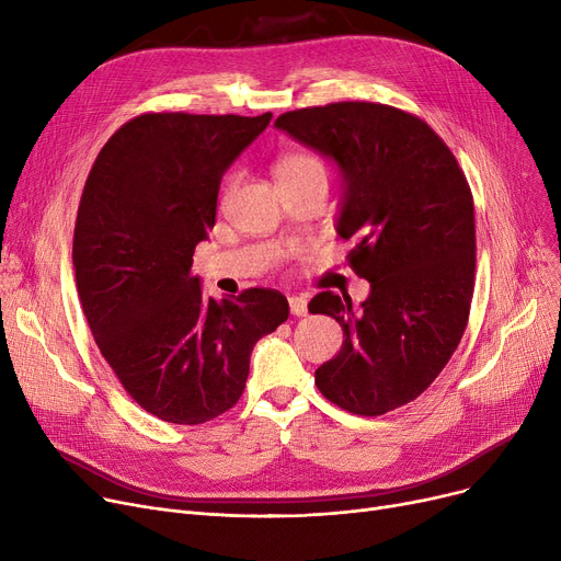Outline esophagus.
<instances>
[{
    "instance_id": "1",
    "label": "esophagus",
    "mask_w": 561,
    "mask_h": 561,
    "mask_svg": "<svg viewBox=\"0 0 561 561\" xmlns=\"http://www.w3.org/2000/svg\"><path fill=\"white\" fill-rule=\"evenodd\" d=\"M288 309H290V313L293 316H307V298H302V296H293V298H288Z\"/></svg>"
}]
</instances>
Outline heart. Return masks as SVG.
I'll list each match as a JSON object with an SVG mask.
<instances>
[{
  "instance_id": "1",
  "label": "heart",
  "mask_w": 561,
  "mask_h": 561,
  "mask_svg": "<svg viewBox=\"0 0 561 561\" xmlns=\"http://www.w3.org/2000/svg\"><path fill=\"white\" fill-rule=\"evenodd\" d=\"M275 176H277L279 184L307 180V176H325V180H328V168L311 152H288V154L277 159ZM233 184H236V174H231L229 180L225 182V195L231 193Z\"/></svg>"
}]
</instances>
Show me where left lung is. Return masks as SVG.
Here are the masks:
<instances>
[{
  "mask_svg": "<svg viewBox=\"0 0 561 561\" xmlns=\"http://www.w3.org/2000/svg\"><path fill=\"white\" fill-rule=\"evenodd\" d=\"M339 163L336 231L350 268L370 282L362 309L322 290L311 313L343 328L316 387L350 414L381 416L416 400L457 350L476 286L473 195L450 147L419 115L389 104L334 102L275 123Z\"/></svg>",
  "mask_w": 561,
  "mask_h": 561,
  "instance_id": "left-lung-1",
  "label": "left lung"
}]
</instances>
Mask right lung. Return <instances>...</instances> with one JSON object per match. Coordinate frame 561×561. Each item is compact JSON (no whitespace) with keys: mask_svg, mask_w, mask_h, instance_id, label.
<instances>
[{"mask_svg":"<svg viewBox=\"0 0 561 561\" xmlns=\"http://www.w3.org/2000/svg\"><path fill=\"white\" fill-rule=\"evenodd\" d=\"M273 113H142L88 174L72 241L79 300L125 391L165 423L199 425L243 396L254 343L288 318L275 288L206 298L191 273L225 170Z\"/></svg>","mask_w":561,"mask_h":561,"instance_id":"add662e5","label":"right lung"}]
</instances>
